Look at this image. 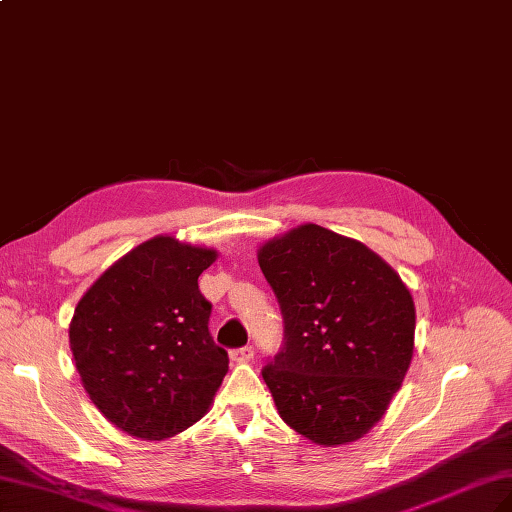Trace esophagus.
<instances>
[{
    "label": "esophagus",
    "mask_w": 512,
    "mask_h": 512,
    "mask_svg": "<svg viewBox=\"0 0 512 512\" xmlns=\"http://www.w3.org/2000/svg\"><path fill=\"white\" fill-rule=\"evenodd\" d=\"M253 357H255V350H253V346H242V348H235V350H231V359H233V361L246 363V361H251Z\"/></svg>",
    "instance_id": "1"
}]
</instances>
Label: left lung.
Listing matches in <instances>:
<instances>
[{
	"label": "left lung",
	"instance_id": "left-lung-1",
	"mask_svg": "<svg viewBox=\"0 0 512 512\" xmlns=\"http://www.w3.org/2000/svg\"><path fill=\"white\" fill-rule=\"evenodd\" d=\"M257 259L283 316V344L261 370L283 422L320 445L361 439L411 365V292L368 246L318 225Z\"/></svg>",
	"mask_w": 512,
	"mask_h": 512
}]
</instances>
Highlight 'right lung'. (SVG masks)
I'll use <instances>...</instances> for the list:
<instances>
[{
    "mask_svg": "<svg viewBox=\"0 0 512 512\" xmlns=\"http://www.w3.org/2000/svg\"><path fill=\"white\" fill-rule=\"evenodd\" d=\"M214 259L160 235L103 272L75 307L69 339L84 389L131 437L160 441L199 422L229 370L199 290Z\"/></svg>",
    "mask_w": 512,
    "mask_h": 512,
    "instance_id": "1",
    "label": "right lung"
}]
</instances>
